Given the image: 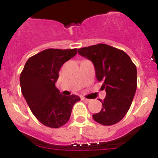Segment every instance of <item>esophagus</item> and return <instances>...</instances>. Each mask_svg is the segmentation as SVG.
<instances>
[{"instance_id":"1","label":"esophagus","mask_w":158,"mask_h":158,"mask_svg":"<svg viewBox=\"0 0 158 158\" xmlns=\"http://www.w3.org/2000/svg\"><path fill=\"white\" fill-rule=\"evenodd\" d=\"M82 100L86 101V102H89V101H91L90 99H87V98H82Z\"/></svg>"}]
</instances>
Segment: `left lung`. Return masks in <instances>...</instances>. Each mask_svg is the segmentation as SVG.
I'll return each instance as SVG.
<instances>
[{
	"label": "left lung",
	"mask_w": 158,
	"mask_h": 158,
	"mask_svg": "<svg viewBox=\"0 0 158 158\" xmlns=\"http://www.w3.org/2000/svg\"><path fill=\"white\" fill-rule=\"evenodd\" d=\"M78 53L93 63L96 78L106 91L105 98L99 99L102 109L93 114V119L104 126L117 123L127 114L135 94V65L123 51L105 44L82 48Z\"/></svg>",
	"instance_id": "8db88e82"
}]
</instances>
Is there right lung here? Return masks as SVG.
I'll list each match as a JSON object with an SVG mask.
<instances>
[{
  "label": "right lung",
  "mask_w": 158,
  "mask_h": 158,
  "mask_svg": "<svg viewBox=\"0 0 158 158\" xmlns=\"http://www.w3.org/2000/svg\"><path fill=\"white\" fill-rule=\"evenodd\" d=\"M76 53V48L44 50L29 58L21 73L23 97L35 117L46 127L64 126L73 105L80 101L75 94L63 95L55 86L60 67Z\"/></svg>",
  "instance_id": "right-lung-1"
}]
</instances>
